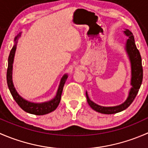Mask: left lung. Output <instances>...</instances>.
Listing matches in <instances>:
<instances>
[{
  "label": "left lung",
  "mask_w": 148,
  "mask_h": 148,
  "mask_svg": "<svg viewBox=\"0 0 148 148\" xmlns=\"http://www.w3.org/2000/svg\"><path fill=\"white\" fill-rule=\"evenodd\" d=\"M125 34L126 36L129 37L127 41L126 44V50L128 53L131 62V68H132V79H131V84L132 87L130 89L129 96L127 100L123 104H120L116 107H102L98 104H95L88 97L87 93L86 92V99L87 102L91 107L95 111L98 112L102 113V114H115V113L120 112L123 111L125 109L127 108L135 99V97L138 95L139 89L141 86L142 82H143V66H142V59L139 50L137 49L136 45L134 39V36L131 31L128 29L125 31Z\"/></svg>",
  "instance_id": "1"
}]
</instances>
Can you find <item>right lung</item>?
Returning a JSON list of instances; mask_svg holds the SVG:
<instances>
[{"mask_svg": "<svg viewBox=\"0 0 148 148\" xmlns=\"http://www.w3.org/2000/svg\"><path fill=\"white\" fill-rule=\"evenodd\" d=\"M21 34L18 35L15 38L16 41V44L13 46L11 51L10 52L9 56H8V69H7V84H8V86L9 88V90L10 94L13 96V99H15L16 103L19 105V107L24 110L26 112L30 113V114H36V115H43V114H48L51 112L54 111L56 109V107L59 105V102L61 100V97H62V91H63L64 86V84L67 79V75L65 74L61 80L60 84H59V89H58L57 93H56V96L55 97L54 99L52 100L49 101V102H44V103H32L29 102L28 101L23 99L21 97L19 96L18 94L15 89L14 86H13V81H12V69H13V58H14L15 52H16V40H17L18 37H19Z\"/></svg>", "mask_w": 148, "mask_h": 148, "instance_id": "obj_1", "label": "right lung"}]
</instances>
